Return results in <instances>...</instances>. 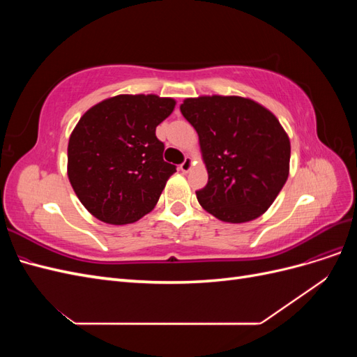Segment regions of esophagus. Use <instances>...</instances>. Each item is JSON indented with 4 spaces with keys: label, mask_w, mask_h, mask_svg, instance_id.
Wrapping results in <instances>:
<instances>
[{
    "label": "esophagus",
    "mask_w": 357,
    "mask_h": 357,
    "mask_svg": "<svg viewBox=\"0 0 357 357\" xmlns=\"http://www.w3.org/2000/svg\"><path fill=\"white\" fill-rule=\"evenodd\" d=\"M192 165H193V160H192V158L186 156V158H185V160H183L181 164H180V169H181L183 172H189V171H190V168H192Z\"/></svg>",
    "instance_id": "1"
}]
</instances>
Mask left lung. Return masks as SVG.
<instances>
[{
	"label": "left lung",
	"mask_w": 357,
	"mask_h": 357,
	"mask_svg": "<svg viewBox=\"0 0 357 357\" xmlns=\"http://www.w3.org/2000/svg\"><path fill=\"white\" fill-rule=\"evenodd\" d=\"M197 129L208 183L198 202L214 218L250 222L264 214L289 176L290 142L277 117L241 96H199L180 105Z\"/></svg>",
	"instance_id": "8db88e82"
}]
</instances>
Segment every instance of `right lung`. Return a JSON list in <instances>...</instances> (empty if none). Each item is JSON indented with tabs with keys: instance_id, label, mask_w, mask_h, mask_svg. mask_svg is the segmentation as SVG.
<instances>
[{
	"instance_id": "add662e5",
	"label": "right lung",
	"mask_w": 357,
	"mask_h": 357,
	"mask_svg": "<svg viewBox=\"0 0 357 357\" xmlns=\"http://www.w3.org/2000/svg\"><path fill=\"white\" fill-rule=\"evenodd\" d=\"M174 105L156 95H117L82 116L68 143V178L96 219L125 225L153 210L176 172L156 137Z\"/></svg>"
}]
</instances>
